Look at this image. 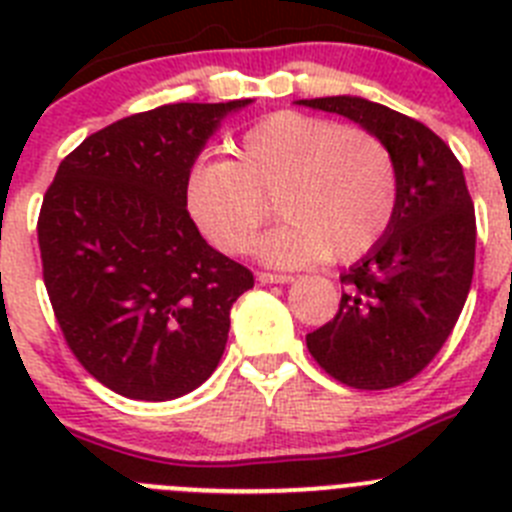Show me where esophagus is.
Instances as JSON below:
<instances>
[{"label": "esophagus", "mask_w": 512, "mask_h": 512, "mask_svg": "<svg viewBox=\"0 0 512 512\" xmlns=\"http://www.w3.org/2000/svg\"><path fill=\"white\" fill-rule=\"evenodd\" d=\"M256 279H259L261 284H287V282H292V277H289V274H274V271H259V274H256Z\"/></svg>", "instance_id": "esophagus-1"}]
</instances>
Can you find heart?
Here are the masks:
<instances>
[{"label":"heart","instance_id":"obj_1","mask_svg":"<svg viewBox=\"0 0 512 512\" xmlns=\"http://www.w3.org/2000/svg\"><path fill=\"white\" fill-rule=\"evenodd\" d=\"M230 158H205L187 179V205L207 241L246 253L277 197L287 215L256 246L274 266L356 261L390 230L400 174L377 133L305 112H274L256 122Z\"/></svg>","mask_w":512,"mask_h":512}]
</instances>
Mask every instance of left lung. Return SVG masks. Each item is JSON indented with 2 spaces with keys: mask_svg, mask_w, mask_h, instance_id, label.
I'll return each instance as SVG.
<instances>
[{
  "mask_svg": "<svg viewBox=\"0 0 512 512\" xmlns=\"http://www.w3.org/2000/svg\"><path fill=\"white\" fill-rule=\"evenodd\" d=\"M372 130L400 174L395 220L341 277L336 318L307 333L325 374L354 390H390L436 359L467 302L477 220L464 171L423 122L361 97L302 99Z\"/></svg>",
  "mask_w": 512,
  "mask_h": 512,
  "instance_id": "left-lung-1",
  "label": "left lung"
}]
</instances>
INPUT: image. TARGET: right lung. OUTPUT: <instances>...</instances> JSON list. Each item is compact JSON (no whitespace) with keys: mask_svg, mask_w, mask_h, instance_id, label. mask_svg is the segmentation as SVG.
I'll use <instances>...</instances> for the list:
<instances>
[{"mask_svg":"<svg viewBox=\"0 0 512 512\" xmlns=\"http://www.w3.org/2000/svg\"><path fill=\"white\" fill-rule=\"evenodd\" d=\"M176 102L122 117L63 158L38 217L43 282L66 346L130 400L197 390L223 356L230 307L253 274L215 251L187 179L230 110Z\"/></svg>","mask_w":512,"mask_h":512,"instance_id":"obj_1","label":"right lung"}]
</instances>
